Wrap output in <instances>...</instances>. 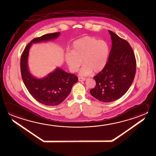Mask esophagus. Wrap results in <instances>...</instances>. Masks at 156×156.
<instances>
[{
    "mask_svg": "<svg viewBox=\"0 0 156 156\" xmlns=\"http://www.w3.org/2000/svg\"><path fill=\"white\" fill-rule=\"evenodd\" d=\"M85 78H82V77H79V79H78V80L80 81V82H82V81H85Z\"/></svg>",
    "mask_w": 156,
    "mask_h": 156,
    "instance_id": "1",
    "label": "esophagus"
}]
</instances>
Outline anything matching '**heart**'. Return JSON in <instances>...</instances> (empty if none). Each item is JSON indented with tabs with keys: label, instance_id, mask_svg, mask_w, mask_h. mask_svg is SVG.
I'll return each mask as SVG.
<instances>
[{
	"label": "heart",
	"instance_id": "1",
	"mask_svg": "<svg viewBox=\"0 0 156 156\" xmlns=\"http://www.w3.org/2000/svg\"><path fill=\"white\" fill-rule=\"evenodd\" d=\"M109 51V45L105 41L85 36L74 41L71 51L65 53V62L72 73L77 71L83 62L79 75L88 76L93 71L96 73L102 71L108 61Z\"/></svg>",
	"mask_w": 156,
	"mask_h": 156
}]
</instances>
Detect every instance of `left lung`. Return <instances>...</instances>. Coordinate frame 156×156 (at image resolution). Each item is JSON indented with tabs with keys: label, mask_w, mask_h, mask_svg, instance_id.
I'll use <instances>...</instances> for the list:
<instances>
[{
	"label": "left lung",
	"mask_w": 156,
	"mask_h": 156,
	"mask_svg": "<svg viewBox=\"0 0 156 156\" xmlns=\"http://www.w3.org/2000/svg\"><path fill=\"white\" fill-rule=\"evenodd\" d=\"M108 31L112 46L108 62L94 76L96 85L90 90L92 96L103 102H113L124 95L136 73V59L130 44L113 32Z\"/></svg>",
	"instance_id": "8db88e82"
}]
</instances>
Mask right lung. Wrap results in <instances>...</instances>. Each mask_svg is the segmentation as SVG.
<instances>
[{"instance_id":"obj_1","label":"right lung","mask_w":156,"mask_h":156,"mask_svg":"<svg viewBox=\"0 0 156 156\" xmlns=\"http://www.w3.org/2000/svg\"><path fill=\"white\" fill-rule=\"evenodd\" d=\"M60 34V32H55L34 38L26 47L21 57V73L26 87L34 99L46 105L53 106L61 103L69 96L78 78L74 74L68 73L60 68H56L43 78L36 77L28 69L29 51L33 43L55 40Z\"/></svg>"}]
</instances>
